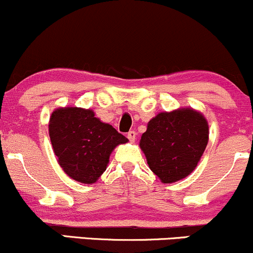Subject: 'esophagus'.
Returning a JSON list of instances; mask_svg holds the SVG:
<instances>
[{
    "instance_id": "1",
    "label": "esophagus",
    "mask_w": 253,
    "mask_h": 253,
    "mask_svg": "<svg viewBox=\"0 0 253 253\" xmlns=\"http://www.w3.org/2000/svg\"><path fill=\"white\" fill-rule=\"evenodd\" d=\"M127 138H128V140L130 141V143H134L135 138H136L135 130H129V132L127 133Z\"/></svg>"
}]
</instances>
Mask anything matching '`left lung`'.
I'll return each instance as SVG.
<instances>
[{"label":"left lung","instance_id":"obj_1","mask_svg":"<svg viewBox=\"0 0 253 253\" xmlns=\"http://www.w3.org/2000/svg\"><path fill=\"white\" fill-rule=\"evenodd\" d=\"M208 135V123L201 113L179 108L150 120L139 145L152 172L163 183H173L193 172Z\"/></svg>","mask_w":253,"mask_h":253}]
</instances>
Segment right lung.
<instances>
[{"label": "right lung", "instance_id": "right-lung-1", "mask_svg": "<svg viewBox=\"0 0 253 253\" xmlns=\"http://www.w3.org/2000/svg\"><path fill=\"white\" fill-rule=\"evenodd\" d=\"M48 133L64 172L85 184L96 182L107 169L112 151L128 141L112 125L95 118L91 109L78 107L54 110Z\"/></svg>", "mask_w": 253, "mask_h": 253}]
</instances>
